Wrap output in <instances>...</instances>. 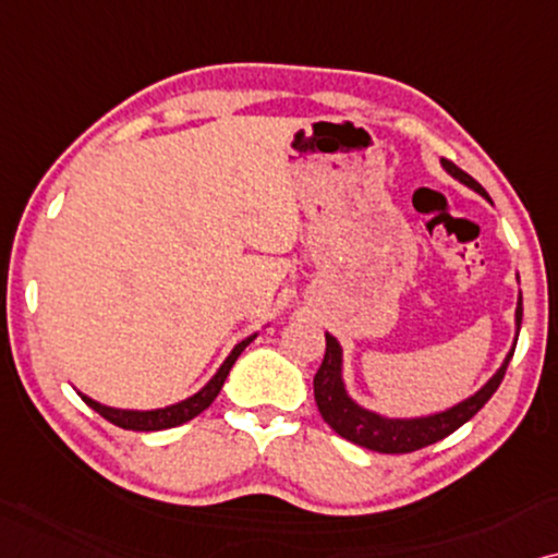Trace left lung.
<instances>
[{"mask_svg": "<svg viewBox=\"0 0 558 558\" xmlns=\"http://www.w3.org/2000/svg\"><path fill=\"white\" fill-rule=\"evenodd\" d=\"M441 168L447 170L451 178H457L459 183H464L466 189L480 193L482 198H487V191L474 181L470 173H464L462 168H457L451 160L441 158ZM523 322V295H518L515 306V339H512L510 352L505 354L502 365L497 367V373L482 385L480 390H474L470 398L459 400V403L444 408V411L428 413V415H413V418H392V415H383L369 408L360 405L349 396L347 383H344V349H341L339 339L333 333L326 331V354L322 367L314 377V396L318 413L324 415V421L337 430L341 439L356 444V447H365L369 451H380V454H408V451L423 449L428 444L441 441L444 436L454 434L459 426H464L482 405L493 398V392L500 388L505 369L515 352L518 333H521Z\"/></svg>", "mask_w": 558, "mask_h": 558, "instance_id": "obj_1", "label": "left lung"}]
</instances>
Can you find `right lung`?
Masks as SVG:
<instances>
[{
    "label": "right lung",
    "instance_id": "add662e5",
    "mask_svg": "<svg viewBox=\"0 0 558 558\" xmlns=\"http://www.w3.org/2000/svg\"><path fill=\"white\" fill-rule=\"evenodd\" d=\"M257 333H250V337H244L240 344H234L232 352L225 362H221V367L214 373V377L209 383L204 385L202 390L193 392L185 400H178V403H170V405H162V408H150V411H137V408H114V405H104L99 400L88 398L86 392H78L81 398H84V403L88 408H94L96 413L104 415V418L114 423L119 428H128V430H162V428H173V426H181V423L196 418L198 413L206 411L214 403V398L219 396L221 385H225L229 369L236 362V356L244 352V347L250 344L252 339H255Z\"/></svg>",
    "mask_w": 558,
    "mask_h": 558
}]
</instances>
